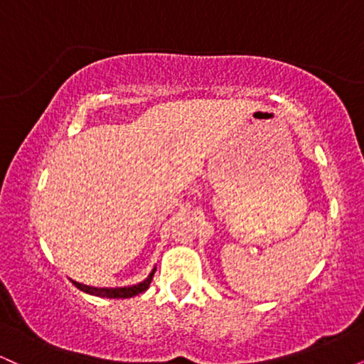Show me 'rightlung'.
<instances>
[{"instance_id":"obj_1","label":"right lung","mask_w":364,"mask_h":364,"mask_svg":"<svg viewBox=\"0 0 364 364\" xmlns=\"http://www.w3.org/2000/svg\"><path fill=\"white\" fill-rule=\"evenodd\" d=\"M154 272H156V269H152V272L149 274V277L144 279L141 282L133 284V286H124V287H94V286H85V284H80L77 281H72V282L75 284V287H78L80 291L87 292V294L99 296V298L124 299V298H133V296H136V294H140V292L147 291L150 282H152Z\"/></svg>"}]
</instances>
